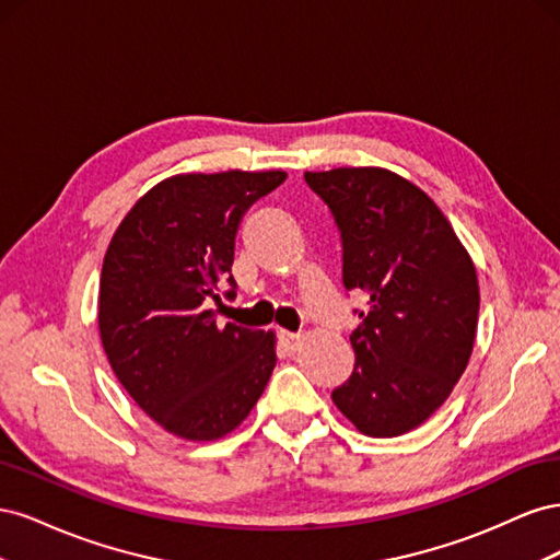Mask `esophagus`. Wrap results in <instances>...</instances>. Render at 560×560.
<instances>
[{"label": "esophagus", "mask_w": 560, "mask_h": 560, "mask_svg": "<svg viewBox=\"0 0 560 560\" xmlns=\"http://www.w3.org/2000/svg\"><path fill=\"white\" fill-rule=\"evenodd\" d=\"M278 338H280V343H282V348L287 350V352H296L299 350V346H301V334H294V331H280L278 334Z\"/></svg>", "instance_id": "1"}]
</instances>
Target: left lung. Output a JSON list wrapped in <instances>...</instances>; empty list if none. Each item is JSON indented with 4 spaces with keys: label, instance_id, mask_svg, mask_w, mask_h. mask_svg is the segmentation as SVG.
<instances>
[{
    "label": "left lung",
    "instance_id": "left-lung-1",
    "mask_svg": "<svg viewBox=\"0 0 560 560\" xmlns=\"http://www.w3.org/2000/svg\"><path fill=\"white\" fill-rule=\"evenodd\" d=\"M343 245V287L366 296L354 369L331 399L369 436H399L442 406L469 362L479 282L434 200L383 167L303 175ZM358 313V311H354Z\"/></svg>",
    "mask_w": 560,
    "mask_h": 560
}]
</instances>
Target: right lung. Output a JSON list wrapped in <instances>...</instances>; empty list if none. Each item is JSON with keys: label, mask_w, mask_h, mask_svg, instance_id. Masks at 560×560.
I'll list each match as a JSON object with an SVG mask.
<instances>
[{"label": "right lung", "mask_w": 560, "mask_h": 560, "mask_svg": "<svg viewBox=\"0 0 560 560\" xmlns=\"http://www.w3.org/2000/svg\"><path fill=\"white\" fill-rule=\"evenodd\" d=\"M282 171L167 177L116 229L100 278L97 325L114 374L140 409L189 442L235 430L276 366V336L217 325L245 212Z\"/></svg>", "instance_id": "right-lung-1"}]
</instances>
